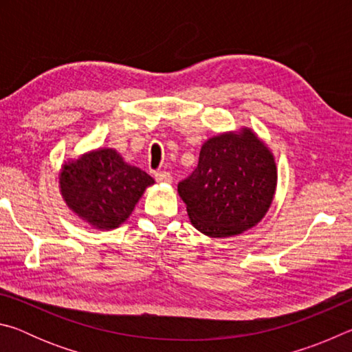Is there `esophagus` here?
Returning a JSON list of instances; mask_svg holds the SVG:
<instances>
[{
  "mask_svg": "<svg viewBox=\"0 0 352 352\" xmlns=\"http://www.w3.org/2000/svg\"><path fill=\"white\" fill-rule=\"evenodd\" d=\"M155 178H157V182H160V183H170L172 182L170 172H166V170L157 172V174H155Z\"/></svg>",
  "mask_w": 352,
  "mask_h": 352,
  "instance_id": "34e87169",
  "label": "esophagus"
}]
</instances>
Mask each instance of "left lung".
Instances as JSON below:
<instances>
[{"label":"left lung","instance_id":"1","mask_svg":"<svg viewBox=\"0 0 352 352\" xmlns=\"http://www.w3.org/2000/svg\"><path fill=\"white\" fill-rule=\"evenodd\" d=\"M275 157L252 129L212 136L199 164L178 183L190 223L210 237H230L258 225L275 197Z\"/></svg>","mask_w":352,"mask_h":352}]
</instances>
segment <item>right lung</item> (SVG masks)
Masks as SVG:
<instances>
[{"instance_id":"right-lung-1","label":"right lung","mask_w":352,"mask_h":352,"mask_svg":"<svg viewBox=\"0 0 352 352\" xmlns=\"http://www.w3.org/2000/svg\"><path fill=\"white\" fill-rule=\"evenodd\" d=\"M153 178L124 162L115 148H98L62 166L58 184L65 204L96 230L126 222Z\"/></svg>"}]
</instances>
